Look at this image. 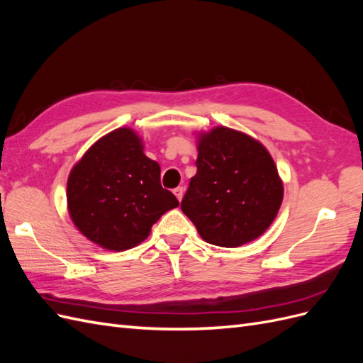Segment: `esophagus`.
Segmentation results:
<instances>
[{"instance_id":"obj_1","label":"esophagus","mask_w":363,"mask_h":363,"mask_svg":"<svg viewBox=\"0 0 363 363\" xmlns=\"http://www.w3.org/2000/svg\"><path fill=\"white\" fill-rule=\"evenodd\" d=\"M174 195L177 196V200H179V201H182L183 195H184V189L182 188V186H180V188H177V189H174Z\"/></svg>"}]
</instances>
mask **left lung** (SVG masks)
Returning a JSON list of instances; mask_svg holds the SVG:
<instances>
[{
    "instance_id": "1",
    "label": "left lung",
    "mask_w": 363,
    "mask_h": 363,
    "mask_svg": "<svg viewBox=\"0 0 363 363\" xmlns=\"http://www.w3.org/2000/svg\"><path fill=\"white\" fill-rule=\"evenodd\" d=\"M196 174L182 211L208 244L235 248L267 232L283 201V182L269 151L224 125L196 133Z\"/></svg>"
}]
</instances>
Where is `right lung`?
Here are the masks:
<instances>
[{"instance_id": "1", "label": "right lung", "mask_w": 363, "mask_h": 363, "mask_svg": "<svg viewBox=\"0 0 363 363\" xmlns=\"http://www.w3.org/2000/svg\"><path fill=\"white\" fill-rule=\"evenodd\" d=\"M74 225L91 242L125 251L148 238L157 219L179 201L160 184V167L144 152L133 128L98 139L74 164L67 186Z\"/></svg>"}]
</instances>
